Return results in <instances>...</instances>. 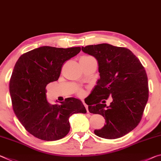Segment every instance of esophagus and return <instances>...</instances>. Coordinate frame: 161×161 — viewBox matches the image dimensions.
Wrapping results in <instances>:
<instances>
[{
    "instance_id": "1",
    "label": "esophagus",
    "mask_w": 161,
    "mask_h": 161,
    "mask_svg": "<svg viewBox=\"0 0 161 161\" xmlns=\"http://www.w3.org/2000/svg\"><path fill=\"white\" fill-rule=\"evenodd\" d=\"M83 105H84V106L86 107V110H87V112L88 113H89V111H88V105H86L85 103H84L83 101Z\"/></svg>"
}]
</instances>
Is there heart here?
<instances>
[{
	"mask_svg": "<svg viewBox=\"0 0 161 161\" xmlns=\"http://www.w3.org/2000/svg\"><path fill=\"white\" fill-rule=\"evenodd\" d=\"M84 58H87V56H85V57H84ZM80 94H81V93H80Z\"/></svg>",
	"mask_w": 161,
	"mask_h": 161,
	"instance_id": "1",
	"label": "heart"
}]
</instances>
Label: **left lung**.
I'll return each mask as SVG.
<instances>
[{"label":"left lung","mask_w":161,"mask_h":161,"mask_svg":"<svg viewBox=\"0 0 161 161\" xmlns=\"http://www.w3.org/2000/svg\"><path fill=\"white\" fill-rule=\"evenodd\" d=\"M82 51L96 58L99 66L100 78L86 103L89 112L103 115L106 124L94 133L106 139L124 136L140 123L148 99L145 68L126 48L102 43L82 47ZM109 97L112 102L107 107L103 100Z\"/></svg>","instance_id":"left-lung-1"}]
</instances>
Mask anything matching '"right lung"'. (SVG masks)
I'll use <instances>...</instances> for the list:
<instances>
[{
    "label": "right lung",
    "instance_id": "add662e5",
    "mask_svg": "<svg viewBox=\"0 0 161 161\" xmlns=\"http://www.w3.org/2000/svg\"><path fill=\"white\" fill-rule=\"evenodd\" d=\"M80 50L41 46L23 54L15 63L9 83L13 109L25 130L36 138H63L70 130L71 115L86 113L79 99L68 98L52 105L46 94V86L58 79L63 63Z\"/></svg>",
    "mask_w": 161,
    "mask_h": 161
}]
</instances>
